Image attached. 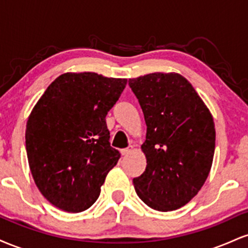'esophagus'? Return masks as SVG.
<instances>
[{"label":"esophagus","mask_w":248,"mask_h":248,"mask_svg":"<svg viewBox=\"0 0 248 248\" xmlns=\"http://www.w3.org/2000/svg\"><path fill=\"white\" fill-rule=\"evenodd\" d=\"M132 150H133V147L129 146L127 148H124V149H121V154H122V155H127V154H129L130 152H132Z\"/></svg>","instance_id":"34e87169"}]
</instances>
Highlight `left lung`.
<instances>
[{
	"label": "left lung",
	"instance_id": "8db88e82",
	"mask_svg": "<svg viewBox=\"0 0 248 248\" xmlns=\"http://www.w3.org/2000/svg\"><path fill=\"white\" fill-rule=\"evenodd\" d=\"M147 124L142 150L147 167L133 178L143 203L171 211L189 203L209 176L216 146L211 113L192 85L177 73L129 79Z\"/></svg>",
	"mask_w": 248,
	"mask_h": 248
}]
</instances>
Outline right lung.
Listing matches in <instances>:
<instances>
[{"label":"right lung","mask_w":248,"mask_h":248,"mask_svg":"<svg viewBox=\"0 0 248 248\" xmlns=\"http://www.w3.org/2000/svg\"><path fill=\"white\" fill-rule=\"evenodd\" d=\"M126 85L93 72L65 73L33 107L25 130L30 170L42 195L62 211L92 206L118 163L106 115Z\"/></svg>","instance_id":"right-lung-1"}]
</instances>
